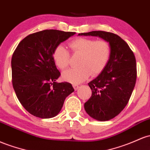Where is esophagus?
Here are the masks:
<instances>
[{
  "label": "esophagus",
  "mask_w": 150,
  "mask_h": 150,
  "mask_svg": "<svg viewBox=\"0 0 150 150\" xmlns=\"http://www.w3.org/2000/svg\"><path fill=\"white\" fill-rule=\"evenodd\" d=\"M72 86H73V88H74V89H75V90H78V88H80V86H79L78 85H76V84H74V85H72Z\"/></svg>",
  "instance_id": "34e87169"
}]
</instances>
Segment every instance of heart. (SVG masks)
<instances>
[{
	"mask_svg": "<svg viewBox=\"0 0 150 150\" xmlns=\"http://www.w3.org/2000/svg\"><path fill=\"white\" fill-rule=\"evenodd\" d=\"M74 54L81 55L79 67L62 73V78L69 83L78 84L85 81L90 75H97L105 68L111 54V47L108 40H95L88 38H78L69 43ZM54 62L61 70L70 65V52L63 45H57L52 54Z\"/></svg>",
	"mask_w": 150,
	"mask_h": 150,
	"instance_id": "heart-1",
	"label": "heart"
}]
</instances>
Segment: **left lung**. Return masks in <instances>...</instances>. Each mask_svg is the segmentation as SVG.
Wrapping results in <instances>:
<instances>
[{"label": "left lung", "instance_id": "8db88e82", "mask_svg": "<svg viewBox=\"0 0 150 150\" xmlns=\"http://www.w3.org/2000/svg\"><path fill=\"white\" fill-rule=\"evenodd\" d=\"M78 35L99 36L110 45L111 54L108 64L88 83L92 95L84 105L91 117L100 121L110 120L125 108L135 86V57L125 41L112 33L98 30Z\"/></svg>", "mask_w": 150, "mask_h": 150}]
</instances>
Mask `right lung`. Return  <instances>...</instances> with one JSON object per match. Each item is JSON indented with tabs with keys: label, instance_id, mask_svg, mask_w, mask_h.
Here are the masks:
<instances>
[{
	"label": "right lung",
	"instance_id": "1",
	"mask_svg": "<svg viewBox=\"0 0 150 150\" xmlns=\"http://www.w3.org/2000/svg\"><path fill=\"white\" fill-rule=\"evenodd\" d=\"M75 32L44 30L26 36L19 42L11 60L12 83L18 99L31 115L51 118L60 112L65 98L74 92L60 76L53 51Z\"/></svg>",
	"mask_w": 150,
	"mask_h": 150
}]
</instances>
